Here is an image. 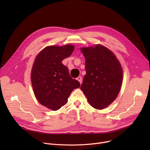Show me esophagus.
I'll list each match as a JSON object with an SVG mask.
<instances>
[{
    "mask_svg": "<svg viewBox=\"0 0 150 150\" xmlns=\"http://www.w3.org/2000/svg\"><path fill=\"white\" fill-rule=\"evenodd\" d=\"M76 80L80 82V84H81V83H82V78H81V76H78L76 78Z\"/></svg>",
    "mask_w": 150,
    "mask_h": 150,
    "instance_id": "esophagus-1",
    "label": "esophagus"
}]
</instances>
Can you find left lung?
<instances>
[{
  "instance_id": "left-lung-1",
  "label": "left lung",
  "mask_w": 150,
  "mask_h": 150,
  "mask_svg": "<svg viewBox=\"0 0 150 150\" xmlns=\"http://www.w3.org/2000/svg\"><path fill=\"white\" fill-rule=\"evenodd\" d=\"M86 74L81 89L91 106L103 109L116 99L120 91L123 70L115 54L106 47L97 44L82 47Z\"/></svg>"
}]
</instances>
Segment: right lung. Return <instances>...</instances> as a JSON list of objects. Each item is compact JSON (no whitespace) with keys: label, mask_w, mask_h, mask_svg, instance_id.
<instances>
[{"label":"right lung","mask_w":150,"mask_h":150,"mask_svg":"<svg viewBox=\"0 0 150 150\" xmlns=\"http://www.w3.org/2000/svg\"><path fill=\"white\" fill-rule=\"evenodd\" d=\"M73 45L47 46L38 53L31 69V80L35 97L39 103L57 111L67 103L79 81L70 76L62 61L70 57Z\"/></svg>","instance_id":"add662e5"}]
</instances>
